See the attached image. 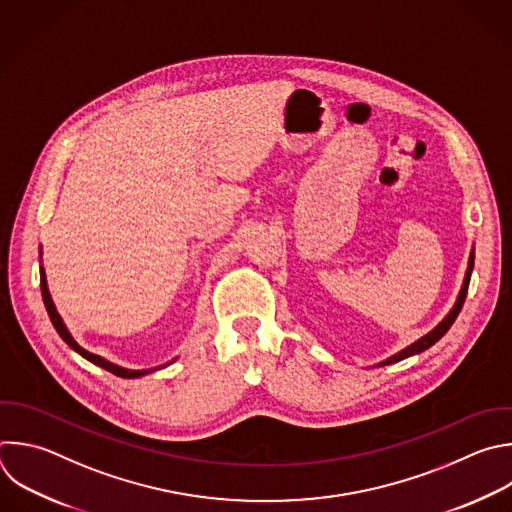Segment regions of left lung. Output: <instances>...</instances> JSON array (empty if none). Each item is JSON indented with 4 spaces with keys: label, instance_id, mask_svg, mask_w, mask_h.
<instances>
[{
    "label": "left lung",
    "instance_id": "obj_1",
    "mask_svg": "<svg viewBox=\"0 0 512 512\" xmlns=\"http://www.w3.org/2000/svg\"><path fill=\"white\" fill-rule=\"evenodd\" d=\"M472 267H474V253L470 255V263H468V271H466V277H464V285H462V291H460V295H458V301H456V305L452 307V311L444 317V321L438 325V327H434L428 335H424V337H420L418 342H414L412 346H408L406 350H402L400 354H396V356H392V358H388L382 366H388V364H396V362H400V360H404V358H408V356H414V354H420V352H424V350H428L430 346H434L438 339L450 329V325L454 323V319L458 317V313H460V309H462V305H464V299H466V293H468V283H470V273H472Z\"/></svg>",
    "mask_w": 512,
    "mask_h": 512
}]
</instances>
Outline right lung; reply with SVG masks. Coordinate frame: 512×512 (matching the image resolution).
I'll use <instances>...</instances> for the list:
<instances>
[{"label": "right lung", "instance_id": "add662e5", "mask_svg": "<svg viewBox=\"0 0 512 512\" xmlns=\"http://www.w3.org/2000/svg\"><path fill=\"white\" fill-rule=\"evenodd\" d=\"M40 287H42V297H44V305H46V309H48V315H50V319H52V325L56 327V331L60 333V337L64 339V342L74 350V352H78L82 358H86L88 362H92V364H96V366H100V368H104V370H108L110 374H114V376H118V378H140V376H144V374H148V372H152V370H124V368H118V366H114V364H110V362H106V360H102L100 356H94V354H90V352H86L84 348H80L74 339H72V335L68 333V329L64 327V323H62V319H60V315H58V311H56V307H54V303H52V299H50V293H48V287H46V277H44V271L40 273Z\"/></svg>", "mask_w": 512, "mask_h": 512}]
</instances>
